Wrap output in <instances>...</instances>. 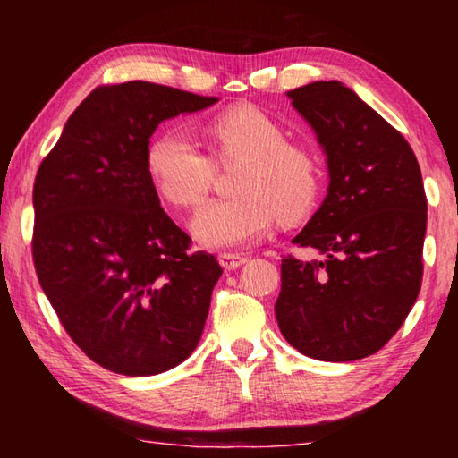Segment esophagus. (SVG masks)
Here are the masks:
<instances>
[{
	"mask_svg": "<svg viewBox=\"0 0 458 458\" xmlns=\"http://www.w3.org/2000/svg\"><path fill=\"white\" fill-rule=\"evenodd\" d=\"M220 265L226 268V270H234L238 267H242L246 262V257H242V254H232V252H222L220 257Z\"/></svg>",
	"mask_w": 458,
	"mask_h": 458,
	"instance_id": "1",
	"label": "esophagus"
}]
</instances>
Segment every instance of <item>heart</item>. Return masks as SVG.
I'll use <instances>...</instances> for the list:
<instances>
[{
    "label": "heart",
    "instance_id": "b5f03b06",
    "mask_svg": "<svg viewBox=\"0 0 458 458\" xmlns=\"http://www.w3.org/2000/svg\"><path fill=\"white\" fill-rule=\"evenodd\" d=\"M218 164H244L234 191L238 198L214 199L191 218V232L204 246L250 244L273 226L299 222L313 212L321 191L317 159L303 147L286 143L281 125L257 106H236L206 127ZM147 172L169 204L198 206L210 190L216 165L183 129L155 135L145 153Z\"/></svg>",
    "mask_w": 458,
    "mask_h": 458
}]
</instances>
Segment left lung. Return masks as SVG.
<instances>
[{
	"label": "left lung",
	"instance_id": "obj_1",
	"mask_svg": "<svg viewBox=\"0 0 458 458\" xmlns=\"http://www.w3.org/2000/svg\"><path fill=\"white\" fill-rule=\"evenodd\" d=\"M286 97L315 131L329 188L293 238L321 259H283L278 327L307 358H368L400 329L420 293V165L406 139L344 82L317 81Z\"/></svg>",
	"mask_w": 458,
	"mask_h": 458
}]
</instances>
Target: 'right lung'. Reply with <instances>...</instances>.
<instances>
[{
  "instance_id": "1",
  "label": "right lung",
  "mask_w": 458,
  "mask_h": 458,
  "mask_svg": "<svg viewBox=\"0 0 458 458\" xmlns=\"http://www.w3.org/2000/svg\"><path fill=\"white\" fill-rule=\"evenodd\" d=\"M218 103L161 84L100 87L34 182L38 281L68 335L123 376H155L199 344L222 267L159 204L147 145L159 123Z\"/></svg>"
}]
</instances>
